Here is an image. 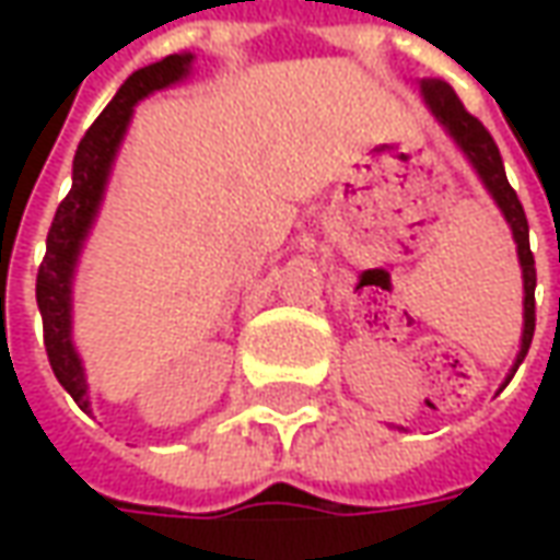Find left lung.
<instances>
[{
  "mask_svg": "<svg viewBox=\"0 0 560 560\" xmlns=\"http://www.w3.org/2000/svg\"><path fill=\"white\" fill-rule=\"evenodd\" d=\"M420 92L429 110L434 114V119L444 126V131L450 138L456 140V147L465 152V159L474 164V171L486 185V191L492 195V200L498 203V209L504 212L506 224L513 231V240H516V252H518V267H522V284H525V324H522V345H518L516 363L510 369V377L516 375V369L525 360V353L530 348V339H534V288H537V269H534V255H530L528 245V219H525V209L518 203L516 191L510 188L504 173V161H501V152L494 147L492 135L486 131L477 116H470L465 110V104L458 102V95L453 92L450 83L444 80H422ZM506 377V384H510Z\"/></svg>",
  "mask_w": 560,
  "mask_h": 560,
  "instance_id": "obj_1",
  "label": "left lung"
}]
</instances>
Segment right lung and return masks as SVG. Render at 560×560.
<instances>
[{
  "instance_id": "1",
  "label": "right lung",
  "mask_w": 560,
  "mask_h": 560,
  "mask_svg": "<svg viewBox=\"0 0 560 560\" xmlns=\"http://www.w3.org/2000/svg\"><path fill=\"white\" fill-rule=\"evenodd\" d=\"M191 62H195L191 54L164 56L161 62L135 71L119 86L114 102L104 107L102 116L80 140L74 152V171H71V191L56 209L54 224L47 233V255L35 281V296H38L44 324V348H47V360L54 365L56 381L68 389V396L78 401L83 411L90 408V396H86L90 384H86L83 363L71 341V281L78 269L80 248L86 243L92 221L98 215L104 188L114 171L119 143L126 138L135 104L143 102L152 92L167 90L188 78Z\"/></svg>"
}]
</instances>
